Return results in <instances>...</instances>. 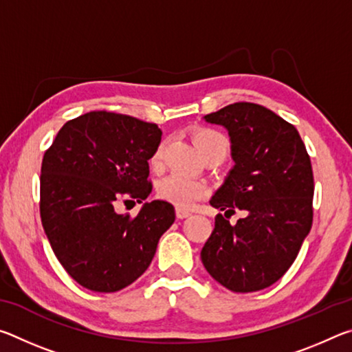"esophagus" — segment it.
<instances>
[{
    "label": "esophagus",
    "instance_id": "obj_1",
    "mask_svg": "<svg viewBox=\"0 0 352 352\" xmlns=\"http://www.w3.org/2000/svg\"><path fill=\"white\" fill-rule=\"evenodd\" d=\"M175 214H177L178 219H186V217L190 216V212L188 210H183V208H177Z\"/></svg>",
    "mask_w": 352,
    "mask_h": 352
}]
</instances>
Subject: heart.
<instances>
[{
	"label": "heart",
	"instance_id": "b5f03b06",
	"mask_svg": "<svg viewBox=\"0 0 352 352\" xmlns=\"http://www.w3.org/2000/svg\"><path fill=\"white\" fill-rule=\"evenodd\" d=\"M192 140L201 157H205L208 153H220L225 157V155L228 153L230 141L222 132H219L216 129L200 127L194 132ZM162 155L163 146H158L151 158L152 166L160 164V162H162ZM205 194L206 184L204 182L194 180V178L184 177L180 174H172L164 177L157 184V195L160 199L169 201V204L175 205L177 208H183V210H188V208L194 206L195 201L205 197Z\"/></svg>",
	"mask_w": 352,
	"mask_h": 352
}]
</instances>
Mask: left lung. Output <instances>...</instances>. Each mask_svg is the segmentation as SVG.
<instances>
[{
    "label": "left lung",
    "mask_w": 352,
    "mask_h": 352,
    "mask_svg": "<svg viewBox=\"0 0 352 352\" xmlns=\"http://www.w3.org/2000/svg\"><path fill=\"white\" fill-rule=\"evenodd\" d=\"M223 126L234 166L210 200L217 214L201 248L206 272L231 292H258L294 264L312 226L314 174L298 130L276 113L236 102L205 116ZM236 209L248 216L231 226Z\"/></svg>",
    "instance_id": "8db88e82"
}]
</instances>
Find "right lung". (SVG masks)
<instances>
[{
	"instance_id": "right-lung-1",
	"label": "right lung",
	"mask_w": 352,
	"mask_h": 352,
	"mask_svg": "<svg viewBox=\"0 0 352 352\" xmlns=\"http://www.w3.org/2000/svg\"><path fill=\"white\" fill-rule=\"evenodd\" d=\"M162 141L157 124L90 111L68 121L45 152L40 216L52 252L82 287L118 292L147 270L160 237L174 223L168 201H146L135 217L119 201L152 192L148 160Z\"/></svg>"
}]
</instances>
